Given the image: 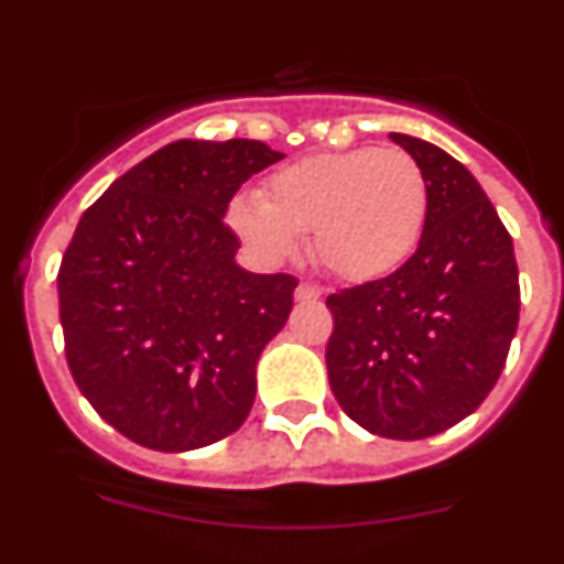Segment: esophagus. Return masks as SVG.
Wrapping results in <instances>:
<instances>
[{
  "instance_id": "1",
  "label": "esophagus",
  "mask_w": 564,
  "mask_h": 564,
  "mask_svg": "<svg viewBox=\"0 0 564 564\" xmlns=\"http://www.w3.org/2000/svg\"><path fill=\"white\" fill-rule=\"evenodd\" d=\"M318 297H322V289L314 286V283H300V286L294 289V300H297V303H314Z\"/></svg>"
}]
</instances>
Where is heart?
Masks as SVG:
<instances>
[{"instance_id": "heart-1", "label": "heart", "mask_w": 564, "mask_h": 564, "mask_svg": "<svg viewBox=\"0 0 564 564\" xmlns=\"http://www.w3.org/2000/svg\"><path fill=\"white\" fill-rule=\"evenodd\" d=\"M429 209V180L409 152L360 147L278 169L259 198H231L226 220L261 261L289 259L311 231L324 270L366 283L406 264Z\"/></svg>"}]
</instances>
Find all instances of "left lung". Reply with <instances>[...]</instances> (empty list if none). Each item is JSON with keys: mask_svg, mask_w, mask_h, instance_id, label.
I'll return each instance as SVG.
<instances>
[{"mask_svg": "<svg viewBox=\"0 0 564 564\" xmlns=\"http://www.w3.org/2000/svg\"><path fill=\"white\" fill-rule=\"evenodd\" d=\"M429 180V224L412 259L329 294L327 377L366 431L425 440L469 417L497 384L519 327L513 240L480 182L453 155L390 133Z\"/></svg>", "mask_w": 564, "mask_h": 564, "instance_id": "8db88e82", "label": "left lung"}]
</instances>
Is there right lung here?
Listing matches in <instances>:
<instances>
[{
	"label": "right lung",
	"mask_w": 564,
	"mask_h": 564,
	"mask_svg": "<svg viewBox=\"0 0 564 564\" xmlns=\"http://www.w3.org/2000/svg\"><path fill=\"white\" fill-rule=\"evenodd\" d=\"M281 158L250 139L172 141L78 220L56 278L67 366L135 445L185 453L246 423L297 281L242 270L224 215Z\"/></svg>",
	"instance_id": "1"
}]
</instances>
